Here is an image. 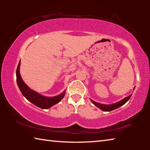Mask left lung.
I'll return each mask as SVG.
<instances>
[{
  "mask_svg": "<svg viewBox=\"0 0 150 150\" xmlns=\"http://www.w3.org/2000/svg\"><path fill=\"white\" fill-rule=\"evenodd\" d=\"M135 88V87H134ZM132 94H131L130 96H127V97L124 98V99L121 100L120 101H119V102L115 103V104H112V105H103V104H100V103H96L95 102V101H93L91 100L92 101V103L95 105L96 106H97L98 108H99L101 110H103V111H112L113 110H115V109H116L120 107V106H122L123 105H124L127 101H128L129 99H130L131 96Z\"/></svg>",
  "mask_w": 150,
  "mask_h": 150,
  "instance_id": "1",
  "label": "left lung"
}]
</instances>
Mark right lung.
<instances>
[{"label":"right lung","instance_id":"1","mask_svg":"<svg viewBox=\"0 0 150 150\" xmlns=\"http://www.w3.org/2000/svg\"><path fill=\"white\" fill-rule=\"evenodd\" d=\"M20 61L18 65L17 69H16V81L17 84L20 88V91L22 93L25 97H26L28 100L31 102L34 105L37 106L38 107L42 109H47L52 107V106L55 105L59 102L62 99L63 96H65V92L62 93L59 95L54 96V97H47V96H44L43 95H40L35 91H32V89L28 87L25 84L23 80L22 79L20 73Z\"/></svg>","mask_w":150,"mask_h":150}]
</instances>
